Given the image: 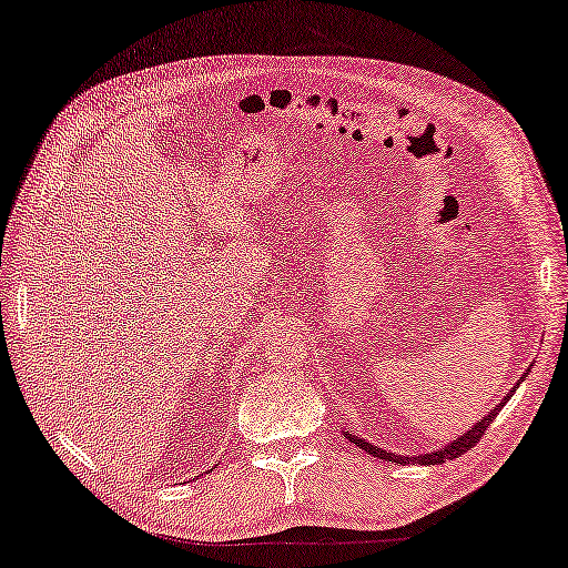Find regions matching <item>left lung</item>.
<instances>
[{"label": "left lung", "instance_id": "obj_1", "mask_svg": "<svg viewBox=\"0 0 568 568\" xmlns=\"http://www.w3.org/2000/svg\"><path fill=\"white\" fill-rule=\"evenodd\" d=\"M528 377V369L523 372V377L518 379V383H515V387H518L523 379ZM515 387L510 393H507L500 403L495 405L493 410L487 413L485 418H479L477 423H474V426L467 430V434H462V436H456V442H448L446 446H438V448H434V452H428V454H418V456H400V454H393V452H383V448H377V446H372L367 438H359V436H352L349 430H344V436L349 438L352 444H357L359 448H365L367 454H372V456H377V459H385V462H395V464H413V462H418V464H423V467H428V464H444V462H448V459H459V456L464 454V452H469V448L479 442L481 438V434H485L487 430V426L489 423H493L495 418H497V413L503 410V405L510 400L513 397V393H515Z\"/></svg>", "mask_w": 568, "mask_h": 568}]
</instances>
